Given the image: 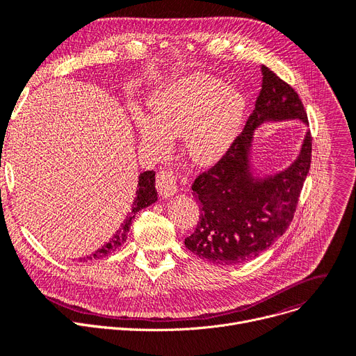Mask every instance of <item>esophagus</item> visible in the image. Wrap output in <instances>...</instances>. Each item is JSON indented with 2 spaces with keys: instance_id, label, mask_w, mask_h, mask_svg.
<instances>
[{
  "instance_id": "34e87169",
  "label": "esophagus",
  "mask_w": 356,
  "mask_h": 356,
  "mask_svg": "<svg viewBox=\"0 0 356 356\" xmlns=\"http://www.w3.org/2000/svg\"><path fill=\"white\" fill-rule=\"evenodd\" d=\"M157 191L164 197H172L179 192L177 179L173 170H161L157 175Z\"/></svg>"
}]
</instances>
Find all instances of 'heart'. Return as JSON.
<instances>
[{"label":"heart","mask_w":356,"mask_h":356,"mask_svg":"<svg viewBox=\"0 0 356 356\" xmlns=\"http://www.w3.org/2000/svg\"><path fill=\"white\" fill-rule=\"evenodd\" d=\"M148 105L152 117L134 112L144 144L163 154L172 145L170 138L183 137L184 153L203 167L228 153L247 112V101L239 90L202 73L161 86Z\"/></svg>","instance_id":"obj_1"}]
</instances>
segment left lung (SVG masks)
I'll list each match as a JSON object with an SVG mask.
<instances>
[{"label": "left lung", "instance_id": "obj_1", "mask_svg": "<svg viewBox=\"0 0 356 356\" xmlns=\"http://www.w3.org/2000/svg\"><path fill=\"white\" fill-rule=\"evenodd\" d=\"M261 73L259 95L242 134L192 184L200 218L184 245L216 266L247 263L287 231L310 168L312 137L300 98L267 66H261ZM287 120L307 127L299 154L282 171L263 174L253 167L254 131L266 123Z\"/></svg>", "mask_w": 356, "mask_h": 356}]
</instances>
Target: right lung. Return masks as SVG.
Instances as JSON below:
<instances>
[{"mask_svg":"<svg viewBox=\"0 0 356 356\" xmlns=\"http://www.w3.org/2000/svg\"><path fill=\"white\" fill-rule=\"evenodd\" d=\"M157 202V191H156V173L153 170L144 172L138 176V184H137V192H136V199L133 202V208H131L129 213L127 215L125 220L121 223L120 229L112 235V238L106 242L104 247L97 250L93 254L86 255L83 258H79L81 263L83 261H90V259H101L112 252H115L127 239V235L129 232L131 223H133V219L136 218V213L144 208H148L149 204H153Z\"/></svg>","mask_w":356,"mask_h":356,"instance_id":"add662e5","label":"right lung"}]
</instances>
